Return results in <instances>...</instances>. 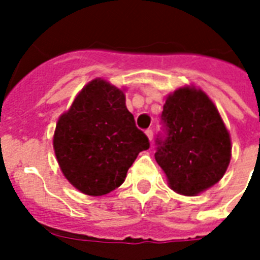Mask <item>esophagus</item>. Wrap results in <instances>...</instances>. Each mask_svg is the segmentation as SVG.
<instances>
[{"instance_id":"34e87169","label":"esophagus","mask_w":260,"mask_h":260,"mask_svg":"<svg viewBox=\"0 0 260 260\" xmlns=\"http://www.w3.org/2000/svg\"><path fill=\"white\" fill-rule=\"evenodd\" d=\"M146 135L148 136V139H150L151 142H152V139H154V131L151 129V128H148V129L146 131Z\"/></svg>"}]
</instances>
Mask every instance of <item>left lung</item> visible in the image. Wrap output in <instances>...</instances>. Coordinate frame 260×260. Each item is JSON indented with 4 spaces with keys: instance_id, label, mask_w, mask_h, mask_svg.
<instances>
[{
    "instance_id": "obj_1",
    "label": "left lung",
    "mask_w": 260,
    "mask_h": 260,
    "mask_svg": "<svg viewBox=\"0 0 260 260\" xmlns=\"http://www.w3.org/2000/svg\"><path fill=\"white\" fill-rule=\"evenodd\" d=\"M160 124L155 159L171 189L194 196L221 179L231 160V139L205 93L182 87L169 95Z\"/></svg>"
}]
</instances>
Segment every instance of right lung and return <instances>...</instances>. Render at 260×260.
<instances>
[{"instance_id": "obj_1", "label": "right lung", "mask_w": 260, "mask_h": 260, "mask_svg": "<svg viewBox=\"0 0 260 260\" xmlns=\"http://www.w3.org/2000/svg\"><path fill=\"white\" fill-rule=\"evenodd\" d=\"M54 148L71 185L87 196H104L125 181L150 140L136 126L121 90L94 79L59 118Z\"/></svg>"}]
</instances>
